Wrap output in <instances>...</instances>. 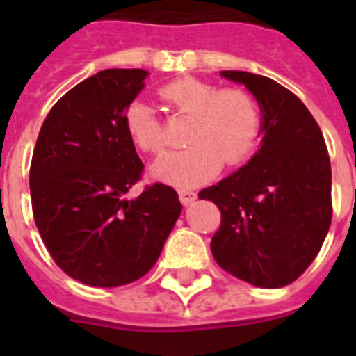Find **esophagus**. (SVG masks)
I'll return each instance as SVG.
<instances>
[{"instance_id":"obj_1","label":"esophagus","mask_w":356,"mask_h":356,"mask_svg":"<svg viewBox=\"0 0 356 356\" xmlns=\"http://www.w3.org/2000/svg\"><path fill=\"white\" fill-rule=\"evenodd\" d=\"M178 196H180V201L181 205H191V203H194L197 197L196 193H193V191H185V188H181V191H178Z\"/></svg>"}]
</instances>
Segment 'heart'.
I'll return each mask as SVG.
<instances>
[{
  "label": "heart",
  "instance_id": "heart-1",
  "mask_svg": "<svg viewBox=\"0 0 356 356\" xmlns=\"http://www.w3.org/2000/svg\"><path fill=\"white\" fill-rule=\"evenodd\" d=\"M169 106L193 118L188 147L156 160L151 176L176 187H194L212 180L221 165L235 168L251 156L262 134V108L244 89H221L197 78H180L160 89ZM131 139L147 155H160L168 137L147 103L135 102L127 110Z\"/></svg>",
  "mask_w": 356,
  "mask_h": 356
}]
</instances>
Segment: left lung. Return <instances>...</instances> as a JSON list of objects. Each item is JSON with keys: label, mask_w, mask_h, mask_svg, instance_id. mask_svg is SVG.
Returning a JSON list of instances; mask_svg holds the SVG:
<instances>
[{"label": "left lung", "mask_w": 356, "mask_h": 356, "mask_svg": "<svg viewBox=\"0 0 356 356\" xmlns=\"http://www.w3.org/2000/svg\"><path fill=\"white\" fill-rule=\"evenodd\" d=\"M242 83L262 108V146L246 165L201 200L219 207L210 248L226 273L262 289L300 278L332 225V168L325 137L300 97L246 71H221Z\"/></svg>", "instance_id": "obj_1"}]
</instances>
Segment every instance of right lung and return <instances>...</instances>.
Here are the masks:
<instances>
[{
  "label": "right lung",
  "instance_id": "add662e5",
  "mask_svg": "<svg viewBox=\"0 0 356 356\" xmlns=\"http://www.w3.org/2000/svg\"><path fill=\"white\" fill-rule=\"evenodd\" d=\"M146 76L144 69L99 71L53 105L37 137L33 219L56 266L85 285L119 287L146 275L181 212L169 185L127 197L144 169L127 110Z\"/></svg>",
  "mask_w": 356,
  "mask_h": 356
}]
</instances>
